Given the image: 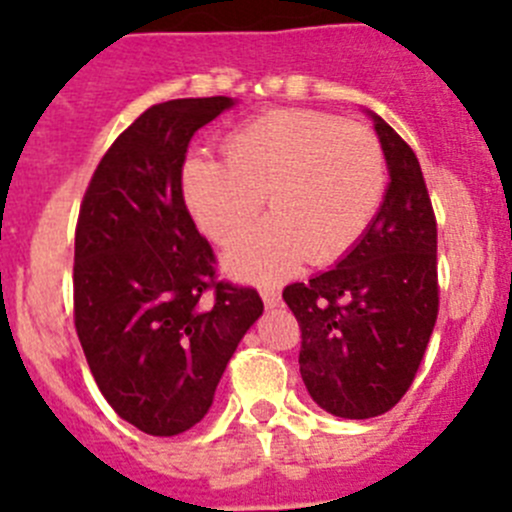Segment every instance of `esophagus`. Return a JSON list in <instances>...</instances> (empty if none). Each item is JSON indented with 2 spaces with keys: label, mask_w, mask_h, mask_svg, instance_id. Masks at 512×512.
Masks as SVG:
<instances>
[{
  "label": "esophagus",
  "mask_w": 512,
  "mask_h": 512,
  "mask_svg": "<svg viewBox=\"0 0 512 512\" xmlns=\"http://www.w3.org/2000/svg\"><path fill=\"white\" fill-rule=\"evenodd\" d=\"M260 296H262V301H265L267 308H275L280 303V290L275 288V285H262Z\"/></svg>",
  "instance_id": "1"
}]
</instances>
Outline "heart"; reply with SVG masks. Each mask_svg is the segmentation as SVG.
Wrapping results in <instances>:
<instances>
[{"label":"heart","instance_id":"heart-1","mask_svg":"<svg viewBox=\"0 0 512 512\" xmlns=\"http://www.w3.org/2000/svg\"><path fill=\"white\" fill-rule=\"evenodd\" d=\"M385 191V155L367 127L311 109H275L237 127L224 163L193 155L183 193L193 219L216 242H234L227 265L245 278L290 273L303 257L329 265L370 227Z\"/></svg>","mask_w":512,"mask_h":512}]
</instances>
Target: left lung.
<instances>
[{
  "label": "left lung",
  "instance_id": "1",
  "mask_svg": "<svg viewBox=\"0 0 512 512\" xmlns=\"http://www.w3.org/2000/svg\"><path fill=\"white\" fill-rule=\"evenodd\" d=\"M390 183L339 265L283 290L301 326V377L339 418L388 413L411 388L436 316V216L411 145L375 117Z\"/></svg>",
  "mask_w": 512,
  "mask_h": 512
}]
</instances>
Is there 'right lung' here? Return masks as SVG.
I'll return each instance as SVG.
<instances>
[{
	"instance_id": "1",
	"label": "right lung",
	"mask_w": 512,
	"mask_h": 512,
	"mask_svg": "<svg viewBox=\"0 0 512 512\" xmlns=\"http://www.w3.org/2000/svg\"><path fill=\"white\" fill-rule=\"evenodd\" d=\"M232 104L206 96L145 109L99 160L78 211V342L107 403L150 436H178L209 413L262 313L255 288L216 278L183 201L188 142Z\"/></svg>"
}]
</instances>
